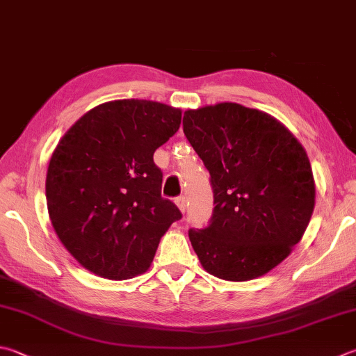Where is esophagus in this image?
<instances>
[{"label":"esophagus","mask_w":356,"mask_h":356,"mask_svg":"<svg viewBox=\"0 0 356 356\" xmlns=\"http://www.w3.org/2000/svg\"><path fill=\"white\" fill-rule=\"evenodd\" d=\"M175 203L179 207L181 212H186V197L184 195H179L175 198Z\"/></svg>","instance_id":"esophagus-1"}]
</instances>
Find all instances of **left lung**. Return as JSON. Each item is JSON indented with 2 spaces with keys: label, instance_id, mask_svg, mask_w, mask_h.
<instances>
[{
  "label": "left lung",
  "instance_id": "1",
  "mask_svg": "<svg viewBox=\"0 0 356 356\" xmlns=\"http://www.w3.org/2000/svg\"><path fill=\"white\" fill-rule=\"evenodd\" d=\"M183 131L211 175L209 225L189 229L207 273L250 280L279 265L302 238L314 209L302 145L266 113L218 104L184 113Z\"/></svg>",
  "mask_w": 356,
  "mask_h": 356
}]
</instances>
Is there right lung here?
<instances>
[{"mask_svg":"<svg viewBox=\"0 0 356 356\" xmlns=\"http://www.w3.org/2000/svg\"><path fill=\"white\" fill-rule=\"evenodd\" d=\"M181 111L152 100L97 105L54 150L46 203L57 237L99 276L131 279L147 271L161 237L181 212L161 197L158 147L179 129Z\"/></svg>","mask_w":356,"mask_h":356,"instance_id":"1","label":"right lung"}]
</instances>
